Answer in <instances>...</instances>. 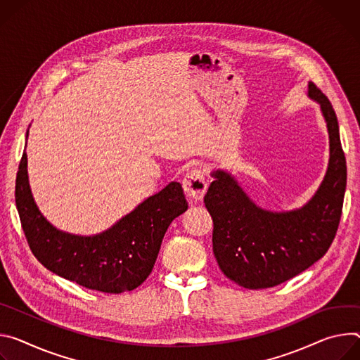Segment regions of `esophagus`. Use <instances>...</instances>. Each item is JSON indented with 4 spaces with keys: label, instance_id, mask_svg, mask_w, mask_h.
I'll list each match as a JSON object with an SVG mask.
<instances>
[{
    "label": "esophagus",
    "instance_id": "esophagus-1",
    "mask_svg": "<svg viewBox=\"0 0 360 360\" xmlns=\"http://www.w3.org/2000/svg\"><path fill=\"white\" fill-rule=\"evenodd\" d=\"M183 188L193 202H202V198L207 190V183L200 170H191L186 174L183 180Z\"/></svg>",
    "mask_w": 360,
    "mask_h": 360
}]
</instances>
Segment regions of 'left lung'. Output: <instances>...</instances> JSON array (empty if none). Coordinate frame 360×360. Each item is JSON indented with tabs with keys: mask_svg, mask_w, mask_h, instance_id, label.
<instances>
[{
	"mask_svg": "<svg viewBox=\"0 0 360 360\" xmlns=\"http://www.w3.org/2000/svg\"><path fill=\"white\" fill-rule=\"evenodd\" d=\"M307 97L321 107L329 134L326 174L302 207L273 212L257 206L226 170L212 172L205 195L213 219V253L220 270L238 286L267 289L297 276L329 250L342 216L346 158L328 97L311 82Z\"/></svg>",
	"mask_w": 360,
	"mask_h": 360,
	"instance_id": "obj_1",
	"label": "left lung"
}]
</instances>
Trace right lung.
<instances>
[{
	"label": "right lung",
	"mask_w": 360,
	"mask_h": 360,
	"mask_svg": "<svg viewBox=\"0 0 360 360\" xmlns=\"http://www.w3.org/2000/svg\"><path fill=\"white\" fill-rule=\"evenodd\" d=\"M15 205L38 262L70 282L104 293L134 290L146 281L170 223L188 207L181 184L172 181L101 233L63 231L44 217L34 200L25 151L17 173Z\"/></svg>",
	"instance_id": "right-lung-1"
}]
</instances>
